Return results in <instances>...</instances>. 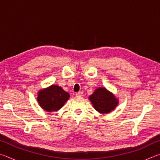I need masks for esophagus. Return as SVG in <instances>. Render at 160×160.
<instances>
[{"mask_svg":"<svg viewBox=\"0 0 160 160\" xmlns=\"http://www.w3.org/2000/svg\"><path fill=\"white\" fill-rule=\"evenodd\" d=\"M82 92H77L76 94H75V95H76V97H82Z\"/></svg>","mask_w":160,"mask_h":160,"instance_id":"1","label":"esophagus"}]
</instances>
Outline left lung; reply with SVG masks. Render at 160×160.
<instances>
[{
  "label": "left lung",
  "instance_id": "1",
  "mask_svg": "<svg viewBox=\"0 0 160 160\" xmlns=\"http://www.w3.org/2000/svg\"><path fill=\"white\" fill-rule=\"evenodd\" d=\"M93 107L100 113H109L115 109L118 100L111 92L104 88H99L89 97Z\"/></svg>",
  "mask_w": 160,
  "mask_h": 160
}]
</instances>
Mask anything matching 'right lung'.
<instances>
[{
    "instance_id": "obj_1",
    "label": "right lung",
    "mask_w": 160,
    "mask_h": 160,
    "mask_svg": "<svg viewBox=\"0 0 160 160\" xmlns=\"http://www.w3.org/2000/svg\"><path fill=\"white\" fill-rule=\"evenodd\" d=\"M69 97V93L64 91L61 87L52 85L38 92L37 101L46 112H52L60 109Z\"/></svg>"
}]
</instances>
